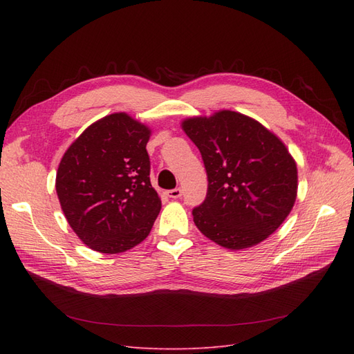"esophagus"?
Masks as SVG:
<instances>
[{
	"instance_id": "obj_1",
	"label": "esophagus",
	"mask_w": 354,
	"mask_h": 354,
	"mask_svg": "<svg viewBox=\"0 0 354 354\" xmlns=\"http://www.w3.org/2000/svg\"><path fill=\"white\" fill-rule=\"evenodd\" d=\"M181 194H183V192H181V189H178V187L171 189V190L167 192V195H168L169 198H173V199H178V198L181 196Z\"/></svg>"
}]
</instances>
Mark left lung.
Listing matches in <instances>:
<instances>
[{
    "instance_id": "8db88e82",
    "label": "left lung",
    "mask_w": 354,
    "mask_h": 354,
    "mask_svg": "<svg viewBox=\"0 0 354 354\" xmlns=\"http://www.w3.org/2000/svg\"><path fill=\"white\" fill-rule=\"evenodd\" d=\"M181 128L208 176L207 198L192 211L201 233L227 250L269 238L297 199V164L281 138L233 111L187 118Z\"/></svg>"
}]
</instances>
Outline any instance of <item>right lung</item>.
I'll return each mask as SVG.
<instances>
[{
    "label": "right lung",
    "mask_w": 354,
    "mask_h": 354,
    "mask_svg": "<svg viewBox=\"0 0 354 354\" xmlns=\"http://www.w3.org/2000/svg\"><path fill=\"white\" fill-rule=\"evenodd\" d=\"M151 128L125 112L102 118L63 155L56 192L77 236L91 250L120 254L151 233L160 199L151 185Z\"/></svg>",
    "instance_id": "add662e5"
}]
</instances>
